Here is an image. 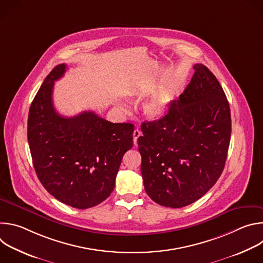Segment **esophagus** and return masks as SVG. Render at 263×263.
Returning <instances> with one entry per match:
<instances>
[{
  "mask_svg": "<svg viewBox=\"0 0 263 263\" xmlns=\"http://www.w3.org/2000/svg\"><path fill=\"white\" fill-rule=\"evenodd\" d=\"M139 136H141V132L138 129H135L134 132H133V143L135 145L137 144V139H138Z\"/></svg>",
  "mask_w": 263,
  "mask_h": 263,
  "instance_id": "esophagus-1",
  "label": "esophagus"
}]
</instances>
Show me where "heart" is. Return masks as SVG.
<instances>
[{
  "instance_id": "1",
  "label": "heart",
  "mask_w": 263,
  "mask_h": 263,
  "mask_svg": "<svg viewBox=\"0 0 263 263\" xmlns=\"http://www.w3.org/2000/svg\"><path fill=\"white\" fill-rule=\"evenodd\" d=\"M170 106L171 97L167 92L163 91L143 105V112L147 119L156 121L162 119L167 114Z\"/></svg>"
}]
</instances>
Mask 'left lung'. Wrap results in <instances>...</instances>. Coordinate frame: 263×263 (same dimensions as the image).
Wrapping results in <instances>:
<instances>
[{
	"instance_id": "1",
	"label": "left lung",
	"mask_w": 263,
	"mask_h": 263,
	"mask_svg": "<svg viewBox=\"0 0 263 263\" xmlns=\"http://www.w3.org/2000/svg\"><path fill=\"white\" fill-rule=\"evenodd\" d=\"M179 100L160 120L144 122L137 139L144 191L157 204L181 208L220 177L231 137L229 102L214 74L195 64Z\"/></svg>"
}]
</instances>
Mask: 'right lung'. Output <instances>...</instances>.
<instances>
[{"instance_id": "obj_1", "label": "right lung", "mask_w": 263, "mask_h": 263, "mask_svg": "<svg viewBox=\"0 0 263 263\" xmlns=\"http://www.w3.org/2000/svg\"><path fill=\"white\" fill-rule=\"evenodd\" d=\"M65 70V64L55 66L37 91L29 110L28 142L48 193L68 206L87 209L114 192L123 156L133 145L134 126L114 124L92 111L60 116L52 95Z\"/></svg>"}]
</instances>
